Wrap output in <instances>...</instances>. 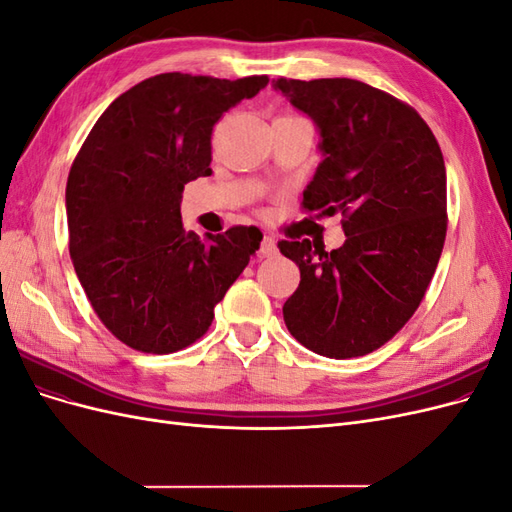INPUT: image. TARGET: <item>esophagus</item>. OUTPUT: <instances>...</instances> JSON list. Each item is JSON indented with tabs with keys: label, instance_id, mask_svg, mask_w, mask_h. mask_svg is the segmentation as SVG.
<instances>
[{
	"label": "esophagus",
	"instance_id": "esophagus-1",
	"mask_svg": "<svg viewBox=\"0 0 512 512\" xmlns=\"http://www.w3.org/2000/svg\"><path fill=\"white\" fill-rule=\"evenodd\" d=\"M277 254V243L273 237L265 235L260 241V247H258V258H271Z\"/></svg>",
	"mask_w": 512,
	"mask_h": 512
}]
</instances>
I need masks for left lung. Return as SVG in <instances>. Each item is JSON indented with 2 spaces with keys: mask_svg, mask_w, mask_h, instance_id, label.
<instances>
[{
  "mask_svg": "<svg viewBox=\"0 0 512 512\" xmlns=\"http://www.w3.org/2000/svg\"><path fill=\"white\" fill-rule=\"evenodd\" d=\"M316 123L322 153L303 209L342 213L333 252L309 239L277 243L301 271L284 303L290 335L329 359L374 352L404 327L436 273L446 237V168L412 106L354 79H277Z\"/></svg>",
  "mask_w": 512,
  "mask_h": 512,
  "instance_id": "left-lung-1",
  "label": "left lung"
}]
</instances>
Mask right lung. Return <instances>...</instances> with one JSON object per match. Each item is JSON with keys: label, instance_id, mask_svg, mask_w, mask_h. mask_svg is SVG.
Segmentation results:
<instances>
[{"label": "right lung", "instance_id": "add662e5", "mask_svg": "<svg viewBox=\"0 0 512 512\" xmlns=\"http://www.w3.org/2000/svg\"><path fill=\"white\" fill-rule=\"evenodd\" d=\"M267 83L151 76L108 106L85 138L66 185L70 258L94 312L126 346L170 354L194 344L256 254V226L207 241L185 230L181 194L211 175L215 123Z\"/></svg>", "mask_w": 512, "mask_h": 512}]
</instances>
